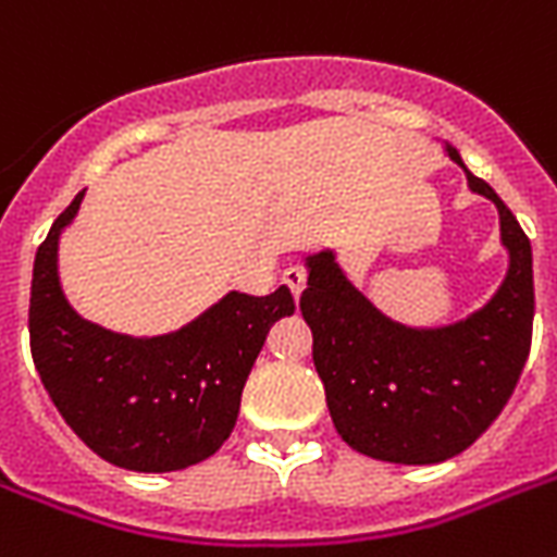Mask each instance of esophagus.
Returning <instances> with one entry per match:
<instances>
[{
	"instance_id": "34e87169",
	"label": "esophagus",
	"mask_w": 557,
	"mask_h": 557,
	"mask_svg": "<svg viewBox=\"0 0 557 557\" xmlns=\"http://www.w3.org/2000/svg\"><path fill=\"white\" fill-rule=\"evenodd\" d=\"M283 283L288 286V292L295 295V300H300V295H304L306 288V274L300 269H288L286 274H283Z\"/></svg>"
}]
</instances>
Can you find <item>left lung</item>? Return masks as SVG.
Masks as SVG:
<instances>
[{"mask_svg": "<svg viewBox=\"0 0 557 557\" xmlns=\"http://www.w3.org/2000/svg\"><path fill=\"white\" fill-rule=\"evenodd\" d=\"M468 187L500 213L509 269L483 309L448 326H407L381 312L323 248L306 257L300 297L312 330L314 370L335 431L349 448L381 462L431 466L474 445L515 393L532 344V245L518 219L483 178Z\"/></svg>", "mask_w": 557, "mask_h": 557, "instance_id": "obj_1", "label": "left lung"}]
</instances>
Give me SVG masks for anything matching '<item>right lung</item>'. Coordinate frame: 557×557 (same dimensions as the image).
I'll return each instance as SVG.
<instances>
[{
  "mask_svg": "<svg viewBox=\"0 0 557 557\" xmlns=\"http://www.w3.org/2000/svg\"><path fill=\"white\" fill-rule=\"evenodd\" d=\"M83 193L39 245L30 280V356L65 424L126 471L168 474L222 448L271 323L295 312L286 286L265 297L227 292L182 330L133 338L74 312L57 271L60 236Z\"/></svg>",
  "mask_w": 557,
  "mask_h": 557,
  "instance_id": "add662e5",
  "label": "right lung"
}]
</instances>
